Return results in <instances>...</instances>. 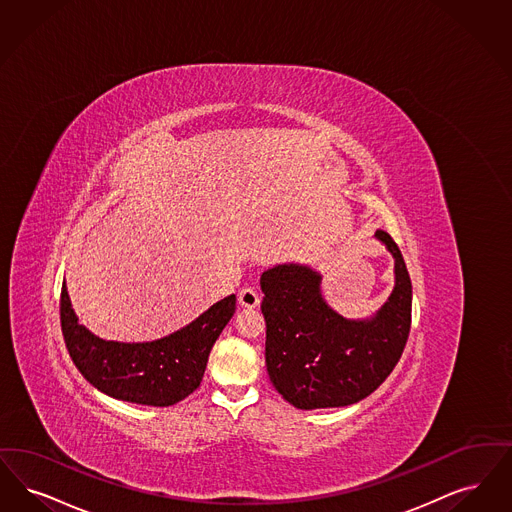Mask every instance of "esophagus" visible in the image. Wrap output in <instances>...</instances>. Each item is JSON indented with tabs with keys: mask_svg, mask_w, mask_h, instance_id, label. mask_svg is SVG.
Here are the masks:
<instances>
[{
	"mask_svg": "<svg viewBox=\"0 0 512 512\" xmlns=\"http://www.w3.org/2000/svg\"><path fill=\"white\" fill-rule=\"evenodd\" d=\"M239 304L245 308H256L260 306V294L254 287H245L239 290Z\"/></svg>",
	"mask_w": 512,
	"mask_h": 512,
	"instance_id": "1",
	"label": "esophagus"
}]
</instances>
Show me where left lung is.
<instances>
[{"mask_svg": "<svg viewBox=\"0 0 512 512\" xmlns=\"http://www.w3.org/2000/svg\"><path fill=\"white\" fill-rule=\"evenodd\" d=\"M377 237L396 260V287L373 319L333 312L310 267H273L260 279L269 380L298 409L357 403L400 361L411 329V279L396 241L382 229Z\"/></svg>", "mask_w": 512, "mask_h": 512, "instance_id": "obj_1", "label": "left lung"}]
</instances>
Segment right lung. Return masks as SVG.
<instances>
[{
	"mask_svg": "<svg viewBox=\"0 0 512 512\" xmlns=\"http://www.w3.org/2000/svg\"><path fill=\"white\" fill-rule=\"evenodd\" d=\"M235 302V294L223 298L166 338L122 344L101 340L78 323L63 283L61 329L76 369L97 390L116 400L168 407L199 388L210 350L233 317Z\"/></svg>",
	"mask_w": 512,
	"mask_h": 512,
	"instance_id": "1",
	"label": "right lung"
}]
</instances>
